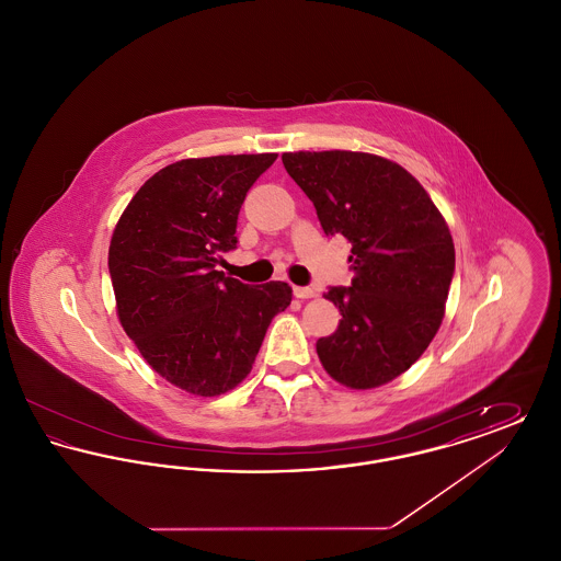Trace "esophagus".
<instances>
[{"label": "esophagus", "instance_id": "esophagus-1", "mask_svg": "<svg viewBox=\"0 0 561 561\" xmlns=\"http://www.w3.org/2000/svg\"><path fill=\"white\" fill-rule=\"evenodd\" d=\"M313 288H300V286H294V296L296 298H313L316 296Z\"/></svg>", "mask_w": 561, "mask_h": 561}]
</instances>
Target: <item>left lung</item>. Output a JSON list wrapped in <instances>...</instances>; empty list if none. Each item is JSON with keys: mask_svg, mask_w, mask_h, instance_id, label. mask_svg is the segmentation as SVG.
<instances>
[{"mask_svg": "<svg viewBox=\"0 0 561 561\" xmlns=\"http://www.w3.org/2000/svg\"><path fill=\"white\" fill-rule=\"evenodd\" d=\"M282 161L323 233L351 241V286L323 294L343 320L316 345L321 366L348 389L387 385L425 353L444 320L454 275L448 222L396 161L339 149Z\"/></svg>", "mask_w": 561, "mask_h": 561, "instance_id": "8db88e82", "label": "left lung"}]
</instances>
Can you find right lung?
Listing matches in <instances>:
<instances>
[{"label": "right lung", "instance_id": "add662e5", "mask_svg": "<svg viewBox=\"0 0 561 561\" xmlns=\"http://www.w3.org/2000/svg\"><path fill=\"white\" fill-rule=\"evenodd\" d=\"M277 153L191 158L161 168L119 216L108 273L124 332L145 362L199 398L236 389L293 288L248 286L216 265L236 248L248 188Z\"/></svg>", "mask_w": 561, "mask_h": 561}]
</instances>
